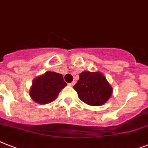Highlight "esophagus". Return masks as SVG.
Returning a JSON list of instances; mask_svg holds the SVG:
<instances>
[{
    "mask_svg": "<svg viewBox=\"0 0 148 148\" xmlns=\"http://www.w3.org/2000/svg\"><path fill=\"white\" fill-rule=\"evenodd\" d=\"M75 82L73 81V82H72L69 83V86H73V85H75Z\"/></svg>",
    "mask_w": 148,
    "mask_h": 148,
    "instance_id": "34e87169",
    "label": "esophagus"
}]
</instances>
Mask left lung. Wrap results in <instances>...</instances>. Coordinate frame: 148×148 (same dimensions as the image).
I'll use <instances>...</instances> for the list:
<instances>
[{
  "label": "left lung",
  "mask_w": 148,
  "mask_h": 148,
  "mask_svg": "<svg viewBox=\"0 0 148 148\" xmlns=\"http://www.w3.org/2000/svg\"><path fill=\"white\" fill-rule=\"evenodd\" d=\"M81 101L91 106H101L110 97L113 89L103 74L85 71L73 86Z\"/></svg>",
  "instance_id": "8db88e82"
}]
</instances>
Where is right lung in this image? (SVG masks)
Listing matches in <instances>:
<instances>
[{"instance_id": "add662e5", "label": "right lung", "mask_w": 148, "mask_h": 148, "mask_svg": "<svg viewBox=\"0 0 148 148\" xmlns=\"http://www.w3.org/2000/svg\"><path fill=\"white\" fill-rule=\"evenodd\" d=\"M66 85L61 74L46 72L45 74L33 80L29 95L35 102L46 104L54 101L60 91Z\"/></svg>"}]
</instances>
